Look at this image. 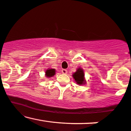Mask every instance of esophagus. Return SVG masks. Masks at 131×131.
Returning <instances> with one entry per match:
<instances>
[{"label": "esophagus", "instance_id": "esophagus-1", "mask_svg": "<svg viewBox=\"0 0 131 131\" xmlns=\"http://www.w3.org/2000/svg\"><path fill=\"white\" fill-rule=\"evenodd\" d=\"M61 72H62V73H63V74H67V73H68V71H67V70H64V69H63V70H61Z\"/></svg>", "mask_w": 131, "mask_h": 131}]
</instances>
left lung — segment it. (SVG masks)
<instances>
[{
	"mask_svg": "<svg viewBox=\"0 0 131 131\" xmlns=\"http://www.w3.org/2000/svg\"><path fill=\"white\" fill-rule=\"evenodd\" d=\"M73 77L78 84L82 85L85 84L84 73V70L81 68H79L77 69V71L74 73H73Z\"/></svg>",
	"mask_w": 131,
	"mask_h": 131,
	"instance_id": "left-lung-1",
	"label": "left lung"
}]
</instances>
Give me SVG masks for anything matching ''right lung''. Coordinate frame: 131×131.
Wrapping results in <instances>:
<instances>
[{
	"mask_svg": "<svg viewBox=\"0 0 131 131\" xmlns=\"http://www.w3.org/2000/svg\"><path fill=\"white\" fill-rule=\"evenodd\" d=\"M55 69H48L46 71V76L47 78H50L55 74Z\"/></svg>",
	"mask_w": 131,
	"mask_h": 131,
	"instance_id": "1",
	"label": "right lung"
}]
</instances>
